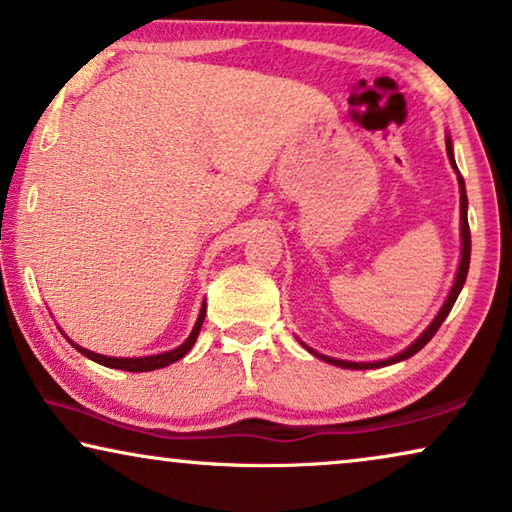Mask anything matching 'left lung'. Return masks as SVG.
<instances>
[{
    "instance_id": "8db88e82",
    "label": "left lung",
    "mask_w": 512,
    "mask_h": 512,
    "mask_svg": "<svg viewBox=\"0 0 512 512\" xmlns=\"http://www.w3.org/2000/svg\"><path fill=\"white\" fill-rule=\"evenodd\" d=\"M447 144V158H450V163L454 170H457V163H454V156H452V142L450 137L445 139ZM457 179H459V191H461V263H459V270H457V279H454L452 284V291L450 296H447L445 305L440 307V312L436 314V319L431 321L429 328L419 335V338L412 342V345L408 349H403L401 354L391 356V359H384V361H373V363H356V361H340V359H331V356H321L314 352V349L307 347V352H312L314 356H319L321 361L326 363H333V366H340V368H349V370H366V368H382V366H391V363H398L403 359H410L412 354H417L419 349H422L426 342H429L433 335H436V331L440 328V324H443L447 314H450V310L454 307V303H457V296L461 293V289H464V282H466V275H468V263H471V228H468V216H466V207H468V198H466V186H464V177H461L459 170H457Z\"/></svg>"
}]
</instances>
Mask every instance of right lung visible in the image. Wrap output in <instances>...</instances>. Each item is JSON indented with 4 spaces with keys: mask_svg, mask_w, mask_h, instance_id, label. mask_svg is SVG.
<instances>
[{
    "mask_svg": "<svg viewBox=\"0 0 512 512\" xmlns=\"http://www.w3.org/2000/svg\"><path fill=\"white\" fill-rule=\"evenodd\" d=\"M205 314H207V305L202 303V310L198 314V321H195L193 331L191 335H188L184 345H179L177 349H172V352H163V354H153V356H139V359H118V356H102V354H95L90 352V349H83L79 345H72L79 349V352L83 356H88V359H93L97 363H102V366L107 368H118V370H130V373H146V370H158V368H165L170 366V363L184 359V356L188 354V349H191L195 345V340H198V333L202 328V321H205Z\"/></svg>",
    "mask_w": 512,
    "mask_h": 512,
    "instance_id": "add662e5",
    "label": "right lung"
}]
</instances>
